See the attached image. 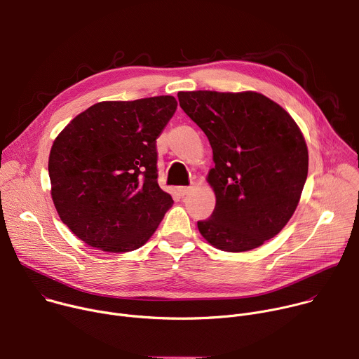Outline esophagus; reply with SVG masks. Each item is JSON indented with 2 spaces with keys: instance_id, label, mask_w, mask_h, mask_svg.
I'll return each instance as SVG.
<instances>
[{
  "instance_id": "34e87169",
  "label": "esophagus",
  "mask_w": 359,
  "mask_h": 359,
  "mask_svg": "<svg viewBox=\"0 0 359 359\" xmlns=\"http://www.w3.org/2000/svg\"><path fill=\"white\" fill-rule=\"evenodd\" d=\"M190 190H191V187H187V186H179V187L176 189L177 194H179V196H182V197H183V196H186Z\"/></svg>"
}]
</instances>
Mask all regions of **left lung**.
I'll return each mask as SVG.
<instances>
[{
  "mask_svg": "<svg viewBox=\"0 0 359 359\" xmlns=\"http://www.w3.org/2000/svg\"><path fill=\"white\" fill-rule=\"evenodd\" d=\"M186 115L204 132L215 168L216 208L197 222L213 247L241 252L277 236L294 215L309 175V149L295 121L257 92H179Z\"/></svg>",
  "mask_w": 359,
  "mask_h": 359,
  "instance_id": "8db88e82",
  "label": "left lung"
}]
</instances>
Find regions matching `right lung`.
<instances>
[{"label": "right lung", "mask_w": 359, "mask_h": 359, "mask_svg": "<svg viewBox=\"0 0 359 359\" xmlns=\"http://www.w3.org/2000/svg\"><path fill=\"white\" fill-rule=\"evenodd\" d=\"M173 96L107 100L74 118L50 147V196L64 224L90 247H142L172 208L158 183L156 139Z\"/></svg>", "instance_id": "1"}]
</instances>
